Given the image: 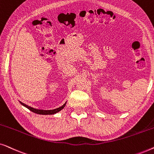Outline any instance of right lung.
<instances>
[{"mask_svg":"<svg viewBox=\"0 0 154 154\" xmlns=\"http://www.w3.org/2000/svg\"><path fill=\"white\" fill-rule=\"evenodd\" d=\"M21 104H22L23 106L26 107L27 109H29L31 111H32V112L35 113H38V114H41V115H51V114H54V113L59 112V111H60L62 109H63L64 108L65 105H66V103L62 105V106L59 107L57 109H52V110H41V109H34L33 108V107H31V106H29L28 105L24 104V103L21 102Z\"/></svg>","mask_w":154,"mask_h":154,"instance_id":"right-lung-1","label":"right lung"}]
</instances>
